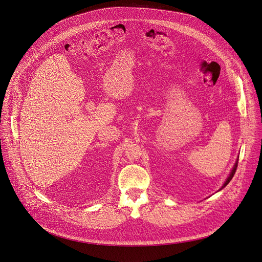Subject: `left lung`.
<instances>
[{
  "label": "left lung",
  "mask_w": 262,
  "mask_h": 262,
  "mask_svg": "<svg viewBox=\"0 0 262 262\" xmlns=\"http://www.w3.org/2000/svg\"><path fill=\"white\" fill-rule=\"evenodd\" d=\"M237 165H238V164H237V162H236V164L234 165V167H233V170L232 171H231V173H230V174H229L228 179L226 180V182L224 183V185L222 186V188H221V189H223V188H224L225 186H227V185H228V183H229V182H230V181L232 180L233 176H234V174H235V172H236V169H237ZM221 189H220V190H221Z\"/></svg>",
  "instance_id": "left-lung-1"
}]
</instances>
